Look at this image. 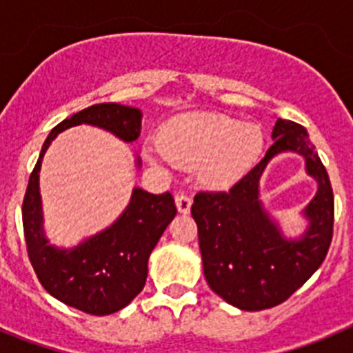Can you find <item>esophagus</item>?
<instances>
[{
  "label": "esophagus",
  "mask_w": 353,
  "mask_h": 353,
  "mask_svg": "<svg viewBox=\"0 0 353 353\" xmlns=\"http://www.w3.org/2000/svg\"><path fill=\"white\" fill-rule=\"evenodd\" d=\"M174 203H176V208H179L180 214H189L192 201H191V198H189V196L179 192V194L174 196Z\"/></svg>",
  "instance_id": "obj_1"
}]
</instances>
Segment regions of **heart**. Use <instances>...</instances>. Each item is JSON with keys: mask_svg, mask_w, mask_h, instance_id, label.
Listing matches in <instances>:
<instances>
[{"mask_svg": "<svg viewBox=\"0 0 353 353\" xmlns=\"http://www.w3.org/2000/svg\"><path fill=\"white\" fill-rule=\"evenodd\" d=\"M157 145L143 150L146 161L162 166H198L199 176L210 185L239 182L256 166L265 148V134L258 125L221 113H187L170 120L159 132Z\"/></svg>", "mask_w": 353, "mask_h": 353, "instance_id": "obj_1", "label": "heart"}]
</instances>
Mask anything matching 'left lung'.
I'll return each mask as SVG.
<instances>
[{"instance_id":"8db88e82","label":"left lung","mask_w":353,"mask_h":353,"mask_svg":"<svg viewBox=\"0 0 353 353\" xmlns=\"http://www.w3.org/2000/svg\"><path fill=\"white\" fill-rule=\"evenodd\" d=\"M272 139L260 164L230 191L198 192L191 207L208 286L244 311L269 310L285 302L316 272L332 240L334 196L310 134L295 121L279 118ZM288 151L305 159L306 172L319 185L303 211L308 226L295 239L284 235L259 199L264 168Z\"/></svg>"}]
</instances>
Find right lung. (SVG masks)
Wrapping results in <instances>:
<instances>
[{
  "label": "right lung",
  "mask_w": 353,
  "mask_h": 353,
  "mask_svg": "<svg viewBox=\"0 0 353 353\" xmlns=\"http://www.w3.org/2000/svg\"><path fill=\"white\" fill-rule=\"evenodd\" d=\"M141 118L138 108L95 104L61 121L43 141L23 201L28 256L39 281L60 302L95 316L123 310L141 292L150 254L176 215L174 199L170 192L150 194L134 187L129 205L111 226L74 248H58L49 244L43 232L39 182L42 159L58 134L81 123L108 130L125 143L136 141L141 134ZM136 166H141L139 157Z\"/></svg>",
  "instance_id": "right-lung-1"
}]
</instances>
